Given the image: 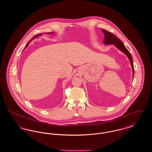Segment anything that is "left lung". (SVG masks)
Wrapping results in <instances>:
<instances>
[{
	"instance_id": "obj_1",
	"label": "left lung",
	"mask_w": 152,
	"mask_h": 152,
	"mask_svg": "<svg viewBox=\"0 0 152 152\" xmlns=\"http://www.w3.org/2000/svg\"><path fill=\"white\" fill-rule=\"evenodd\" d=\"M102 31L104 33V35L105 36H104V44H106V45H108H108H110V44L114 45L117 49H118L120 51L123 52L124 53H125L128 58H129L130 63V65L132 66V71H133V77H134V66H133V58H132L130 52L125 47L123 42L119 39H118L115 35H114L113 34L109 32L105 29H102Z\"/></svg>"
}]
</instances>
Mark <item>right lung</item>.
<instances>
[{"label":"right lung","instance_id":"1","mask_svg":"<svg viewBox=\"0 0 152 152\" xmlns=\"http://www.w3.org/2000/svg\"><path fill=\"white\" fill-rule=\"evenodd\" d=\"M45 34H47V35H50V34H54V32H47V33H45ZM42 35V34H38V35H36L35 36H34L32 39H31V40H30V41H29V42L28 43L26 44V47H25V48H26L28 45V44L30 43V42H31V41H32L34 39H35V38H37L38 37H39V36H41Z\"/></svg>","mask_w":152,"mask_h":152}]
</instances>
